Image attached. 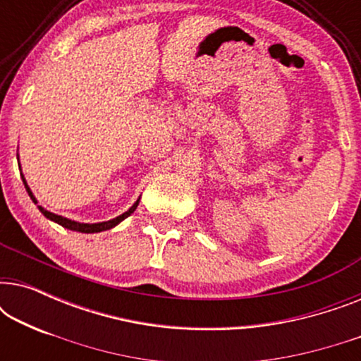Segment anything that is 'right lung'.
<instances>
[{
    "mask_svg": "<svg viewBox=\"0 0 361 361\" xmlns=\"http://www.w3.org/2000/svg\"><path fill=\"white\" fill-rule=\"evenodd\" d=\"M23 182H24V187H26V190H27L29 197H31L34 204H37L36 197L32 195V192H31V189H29V187H27L26 180H24V177H23ZM137 204H140V200H136V204L133 205L130 210L125 212V214H123V215L116 216V219H113V220L102 221V224H78V221H73V220H68V219H66V216L56 215V214H52V212L44 210L42 207H39V210L42 212V215L46 216V219L52 220V221H56V224H59V225H62L63 228H68V230H73V231H80V233H98V231H105V230H110V228H113V226H116L118 224H120L121 220H125L126 216H130V215L133 214V212L136 210Z\"/></svg>",
    "mask_w": 361,
    "mask_h": 361,
    "instance_id": "1",
    "label": "right lung"
}]
</instances>
